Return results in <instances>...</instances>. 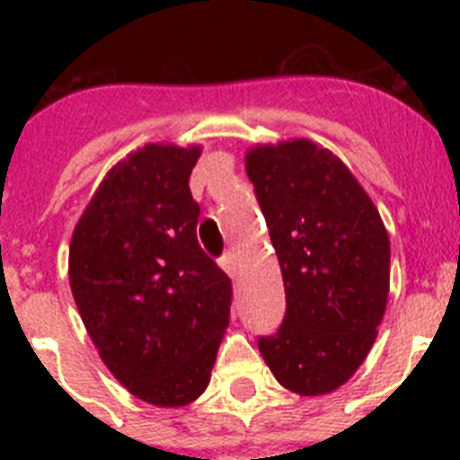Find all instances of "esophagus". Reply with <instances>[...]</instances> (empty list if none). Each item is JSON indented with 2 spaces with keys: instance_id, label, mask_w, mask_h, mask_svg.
Returning <instances> with one entry per match:
<instances>
[{
  "instance_id": "esophagus-1",
  "label": "esophagus",
  "mask_w": 460,
  "mask_h": 460,
  "mask_svg": "<svg viewBox=\"0 0 460 460\" xmlns=\"http://www.w3.org/2000/svg\"><path fill=\"white\" fill-rule=\"evenodd\" d=\"M218 262H221V267L227 271V274L233 276V279H237L239 267H237V260H234L233 251H227L226 255H221V260H218Z\"/></svg>"
}]
</instances>
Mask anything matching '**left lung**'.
<instances>
[{
	"mask_svg": "<svg viewBox=\"0 0 460 460\" xmlns=\"http://www.w3.org/2000/svg\"><path fill=\"white\" fill-rule=\"evenodd\" d=\"M246 174L279 255L286 315L258 348L302 396L334 392L367 359L389 292V237L341 158L311 140L246 154Z\"/></svg>",
	"mask_w": 460,
	"mask_h": 460,
	"instance_id": "8db88e82",
	"label": "left lung"
}]
</instances>
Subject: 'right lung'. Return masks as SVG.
<instances>
[{"mask_svg":"<svg viewBox=\"0 0 460 460\" xmlns=\"http://www.w3.org/2000/svg\"><path fill=\"white\" fill-rule=\"evenodd\" d=\"M200 147L147 145L105 174L75 226L68 280L87 334L133 396L180 408L209 385L233 283L200 249Z\"/></svg>","mask_w":460,"mask_h":460,"instance_id":"right-lung-1","label":"right lung"}]
</instances>
